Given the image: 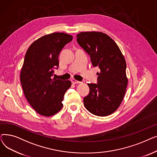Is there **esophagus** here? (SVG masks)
Listing matches in <instances>:
<instances>
[{"label": "esophagus", "mask_w": 157, "mask_h": 157, "mask_svg": "<svg viewBox=\"0 0 157 157\" xmlns=\"http://www.w3.org/2000/svg\"><path fill=\"white\" fill-rule=\"evenodd\" d=\"M71 82H72V83H73V84H78V83H81V82L80 81H76V80H75V79H71Z\"/></svg>", "instance_id": "esophagus-1"}]
</instances>
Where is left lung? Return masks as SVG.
I'll use <instances>...</instances> for the list:
<instances>
[{
	"instance_id": "1",
	"label": "left lung",
	"mask_w": 157,
	"mask_h": 157,
	"mask_svg": "<svg viewBox=\"0 0 157 157\" xmlns=\"http://www.w3.org/2000/svg\"><path fill=\"white\" fill-rule=\"evenodd\" d=\"M77 42L90 55L94 67L101 70L97 83L88 84L90 92L83 98L85 107L96 116H108L118 108L126 92L125 58L117 43L102 32H81Z\"/></svg>"
}]
</instances>
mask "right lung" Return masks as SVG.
Returning a JSON list of instances; mask_svg holds the SVG:
<instances>
[{
	"label": "right lung",
	"mask_w": 157,
	"mask_h": 157,
	"mask_svg": "<svg viewBox=\"0 0 157 157\" xmlns=\"http://www.w3.org/2000/svg\"><path fill=\"white\" fill-rule=\"evenodd\" d=\"M72 36L55 32L40 37L33 43L25 56L20 81L27 100L33 109L45 117H50L62 108V103L71 82L52 79L59 68V56Z\"/></svg>",
	"instance_id": "1"
}]
</instances>
